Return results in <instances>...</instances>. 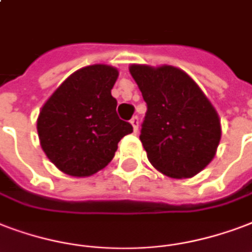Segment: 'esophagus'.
<instances>
[{
  "mask_svg": "<svg viewBox=\"0 0 252 252\" xmlns=\"http://www.w3.org/2000/svg\"><path fill=\"white\" fill-rule=\"evenodd\" d=\"M130 124L133 126L134 132H137V129H139V118H137V116H133L132 120H130Z\"/></svg>",
  "mask_w": 252,
  "mask_h": 252,
  "instance_id": "esophagus-1",
  "label": "esophagus"
}]
</instances>
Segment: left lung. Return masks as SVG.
<instances>
[{"label": "left lung", "instance_id": "8db88e82", "mask_svg": "<svg viewBox=\"0 0 252 252\" xmlns=\"http://www.w3.org/2000/svg\"><path fill=\"white\" fill-rule=\"evenodd\" d=\"M147 103L140 140L155 168L170 178L194 177L214 158L220 120L199 86L177 67L130 64Z\"/></svg>", "mask_w": 252, "mask_h": 252}]
</instances>
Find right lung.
Wrapping results in <instances>:
<instances>
[{
  "label": "right lung",
  "mask_w": 252,
  "mask_h": 252,
  "mask_svg": "<svg viewBox=\"0 0 252 252\" xmlns=\"http://www.w3.org/2000/svg\"><path fill=\"white\" fill-rule=\"evenodd\" d=\"M119 70L92 64L75 71L42 107L36 130L46 156L61 172L90 177L111 162L119 141L133 132L111 95Z\"/></svg>",
  "instance_id": "1"
}]
</instances>
